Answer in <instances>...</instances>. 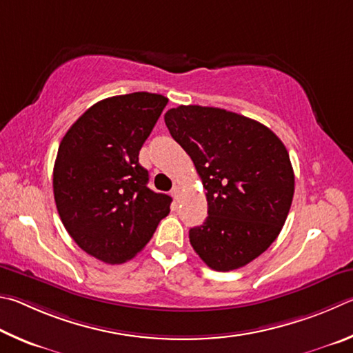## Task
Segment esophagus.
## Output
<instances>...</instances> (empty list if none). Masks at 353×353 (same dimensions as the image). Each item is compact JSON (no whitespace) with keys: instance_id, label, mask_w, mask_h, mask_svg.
Returning <instances> with one entry per match:
<instances>
[{"instance_id":"1","label":"esophagus","mask_w":353,"mask_h":353,"mask_svg":"<svg viewBox=\"0 0 353 353\" xmlns=\"http://www.w3.org/2000/svg\"><path fill=\"white\" fill-rule=\"evenodd\" d=\"M172 196H173V199H175V201L180 200V188L175 186V188L172 189Z\"/></svg>"}]
</instances>
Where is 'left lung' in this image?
<instances>
[{"mask_svg":"<svg viewBox=\"0 0 353 353\" xmlns=\"http://www.w3.org/2000/svg\"><path fill=\"white\" fill-rule=\"evenodd\" d=\"M164 121L206 189L208 217L189 231L190 245L215 271L245 267L277 239L292 206L285 145L263 123L223 108L180 105Z\"/></svg>","mask_w":353,"mask_h":353,"instance_id":"8db88e82","label":"left lung"}]
</instances>
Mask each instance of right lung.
<instances>
[{
	"instance_id": "right-lung-1",
	"label": "right lung",
	"mask_w": 353,
	"mask_h": 353,
	"mask_svg": "<svg viewBox=\"0 0 353 353\" xmlns=\"http://www.w3.org/2000/svg\"><path fill=\"white\" fill-rule=\"evenodd\" d=\"M169 99L152 92L113 96L68 130L54 164L61 223L80 248L105 263H123L152 239L172 199L147 188L139 150Z\"/></svg>"
}]
</instances>
